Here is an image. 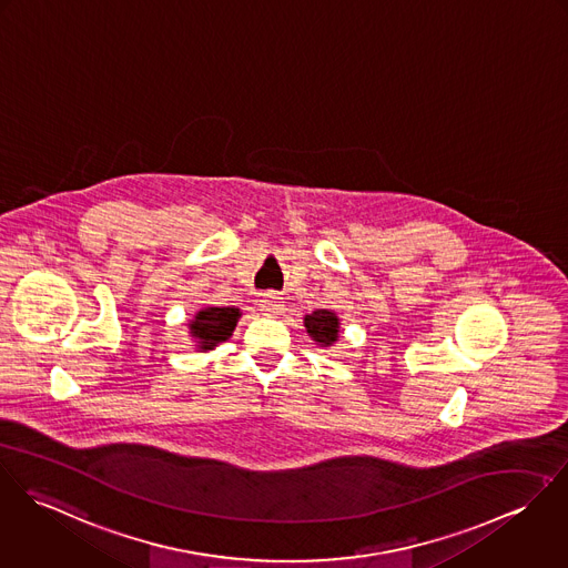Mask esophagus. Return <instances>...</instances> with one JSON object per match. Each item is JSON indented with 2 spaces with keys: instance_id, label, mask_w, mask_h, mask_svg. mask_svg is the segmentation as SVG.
<instances>
[{
  "instance_id": "1",
  "label": "esophagus",
  "mask_w": 568,
  "mask_h": 568,
  "mask_svg": "<svg viewBox=\"0 0 568 568\" xmlns=\"http://www.w3.org/2000/svg\"><path fill=\"white\" fill-rule=\"evenodd\" d=\"M258 305H261V312H263L265 315L283 314V310H285V305H283V298H281L278 294H274V292H267V294H263V298L258 301Z\"/></svg>"
}]
</instances>
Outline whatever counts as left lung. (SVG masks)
<instances>
[{
    "mask_svg": "<svg viewBox=\"0 0 568 568\" xmlns=\"http://www.w3.org/2000/svg\"><path fill=\"white\" fill-rule=\"evenodd\" d=\"M337 315L326 312V310H317L312 315L305 317V326H307V333L314 337L315 342L324 344V346H331L335 339H337Z\"/></svg>",
    "mask_w": 568,
    "mask_h": 568,
    "instance_id": "1",
    "label": "left lung"
}]
</instances>
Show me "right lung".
Returning <instances> with one entry per match:
<instances>
[{"label": "right lung", "mask_w": 568, "mask_h": 568, "mask_svg": "<svg viewBox=\"0 0 568 568\" xmlns=\"http://www.w3.org/2000/svg\"><path fill=\"white\" fill-rule=\"evenodd\" d=\"M240 320L235 307H209L195 314L191 322V335L200 342L202 351H211L215 344L226 342Z\"/></svg>", "instance_id": "obj_1"}]
</instances>
